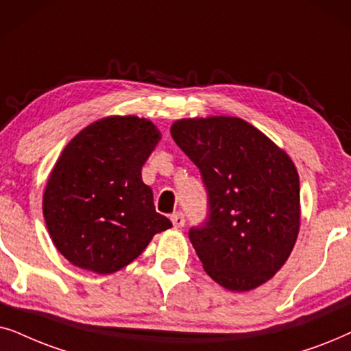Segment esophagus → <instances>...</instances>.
Listing matches in <instances>:
<instances>
[{"label": "esophagus", "mask_w": 351, "mask_h": 351, "mask_svg": "<svg viewBox=\"0 0 351 351\" xmlns=\"http://www.w3.org/2000/svg\"><path fill=\"white\" fill-rule=\"evenodd\" d=\"M170 219H171L173 226H175L176 230H180V228H183V226H184V215L181 213V212L173 213L171 217H170Z\"/></svg>", "instance_id": "34e87169"}]
</instances>
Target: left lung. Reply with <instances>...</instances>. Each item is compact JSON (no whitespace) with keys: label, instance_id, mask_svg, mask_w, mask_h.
<instances>
[{"label":"left lung","instance_id":"obj_1","mask_svg":"<svg viewBox=\"0 0 351 351\" xmlns=\"http://www.w3.org/2000/svg\"><path fill=\"white\" fill-rule=\"evenodd\" d=\"M170 132L207 189V219L189 230L204 269L228 291L261 286L286 263L300 228L291 157L237 117L183 119Z\"/></svg>","mask_w":351,"mask_h":351}]
</instances>
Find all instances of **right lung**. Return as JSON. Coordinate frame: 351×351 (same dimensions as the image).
<instances>
[{"instance_id": "obj_1", "label": "right lung", "mask_w": 351, "mask_h": 351, "mask_svg": "<svg viewBox=\"0 0 351 351\" xmlns=\"http://www.w3.org/2000/svg\"><path fill=\"white\" fill-rule=\"evenodd\" d=\"M158 141L152 121L115 115L88 125L65 146L46 184L43 217L70 263L115 273L138 258L154 234L171 228L141 178Z\"/></svg>"}]
</instances>
